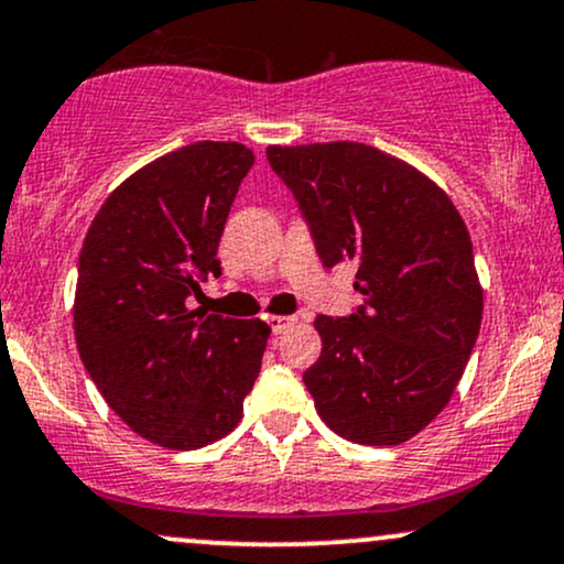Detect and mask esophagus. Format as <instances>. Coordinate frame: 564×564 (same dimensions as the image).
Here are the masks:
<instances>
[{"label":"esophagus","mask_w":564,"mask_h":564,"mask_svg":"<svg viewBox=\"0 0 564 564\" xmlns=\"http://www.w3.org/2000/svg\"><path fill=\"white\" fill-rule=\"evenodd\" d=\"M270 328H273V334H286L289 328L296 326V318L294 315H270Z\"/></svg>","instance_id":"1"}]
</instances>
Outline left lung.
Wrapping results in <instances>:
<instances>
[{"label":"left lung","instance_id":"left-lung-1","mask_svg":"<svg viewBox=\"0 0 564 564\" xmlns=\"http://www.w3.org/2000/svg\"><path fill=\"white\" fill-rule=\"evenodd\" d=\"M326 268L355 262L366 307L315 318L323 349L304 371L339 437L400 445L451 403L480 334L482 283L448 193L366 142L268 145Z\"/></svg>","mask_w":564,"mask_h":564}]
</instances>
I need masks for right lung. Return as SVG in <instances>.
Returning a JSON list of instances; mask_svg holds the SVG:
<instances>
[{
	"mask_svg": "<svg viewBox=\"0 0 564 564\" xmlns=\"http://www.w3.org/2000/svg\"><path fill=\"white\" fill-rule=\"evenodd\" d=\"M254 164L241 142L200 140L159 156L100 206L79 254L74 336L116 416L170 451L230 435L260 377L270 326L187 307L223 275L217 246Z\"/></svg>",
	"mask_w": 564,
	"mask_h": 564,
	"instance_id": "right-lung-1",
	"label": "right lung"
}]
</instances>
